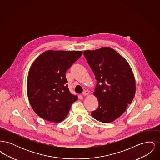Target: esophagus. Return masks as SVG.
<instances>
[{"label":"esophagus","instance_id":"34e87169","mask_svg":"<svg viewBox=\"0 0 160 160\" xmlns=\"http://www.w3.org/2000/svg\"><path fill=\"white\" fill-rule=\"evenodd\" d=\"M83 95L84 96H88V95H89V91H84L83 92Z\"/></svg>","mask_w":160,"mask_h":160}]
</instances>
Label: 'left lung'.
Wrapping results in <instances>:
<instances>
[{"label":"left lung","instance_id":"1","mask_svg":"<svg viewBox=\"0 0 160 160\" xmlns=\"http://www.w3.org/2000/svg\"><path fill=\"white\" fill-rule=\"evenodd\" d=\"M84 56L97 80L93 95L99 106L92 116L102 123L119 118L136 93V81L128 62L114 49L86 50Z\"/></svg>","mask_w":160,"mask_h":160}]
</instances>
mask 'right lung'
<instances>
[{"mask_svg": "<svg viewBox=\"0 0 160 160\" xmlns=\"http://www.w3.org/2000/svg\"><path fill=\"white\" fill-rule=\"evenodd\" d=\"M82 51L48 50L40 54L29 69L28 99L35 113L54 123L63 121L77 100L68 89L65 73L82 55Z\"/></svg>", "mask_w": 160, "mask_h": 160, "instance_id": "right-lung-1", "label": "right lung"}]
</instances>
